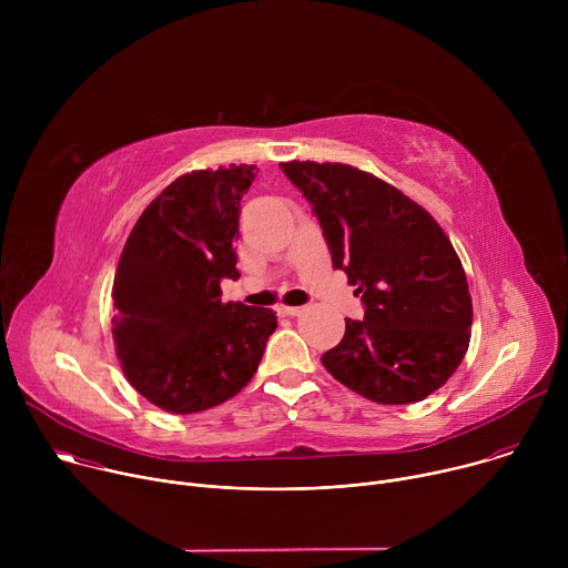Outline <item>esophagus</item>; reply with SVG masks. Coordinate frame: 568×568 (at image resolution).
Returning a JSON list of instances; mask_svg holds the SVG:
<instances>
[{"mask_svg":"<svg viewBox=\"0 0 568 568\" xmlns=\"http://www.w3.org/2000/svg\"><path fill=\"white\" fill-rule=\"evenodd\" d=\"M303 312V307H294V305H278V314L281 316H298Z\"/></svg>","mask_w":568,"mask_h":568,"instance_id":"esophagus-1","label":"esophagus"}]
</instances>
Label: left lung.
<instances>
[{
  "instance_id": "obj_1",
  "label": "left lung",
  "mask_w": 568,
  "mask_h": 568,
  "mask_svg": "<svg viewBox=\"0 0 568 568\" xmlns=\"http://www.w3.org/2000/svg\"><path fill=\"white\" fill-rule=\"evenodd\" d=\"M348 274L364 321L321 357L328 373L379 404H412L440 388L469 346L471 298L463 265L438 222L395 186L346 164L287 161Z\"/></svg>"
}]
</instances>
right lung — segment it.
Wrapping results in <instances>:
<instances>
[{
    "instance_id": "right-lung-1",
    "label": "right lung",
    "mask_w": 568,
    "mask_h": 568,
    "mask_svg": "<svg viewBox=\"0 0 568 568\" xmlns=\"http://www.w3.org/2000/svg\"><path fill=\"white\" fill-rule=\"evenodd\" d=\"M258 169L195 171L161 191L136 220L114 276L112 337L128 382L171 414L204 412L254 377L276 314L222 303L240 278V200Z\"/></svg>"
}]
</instances>
